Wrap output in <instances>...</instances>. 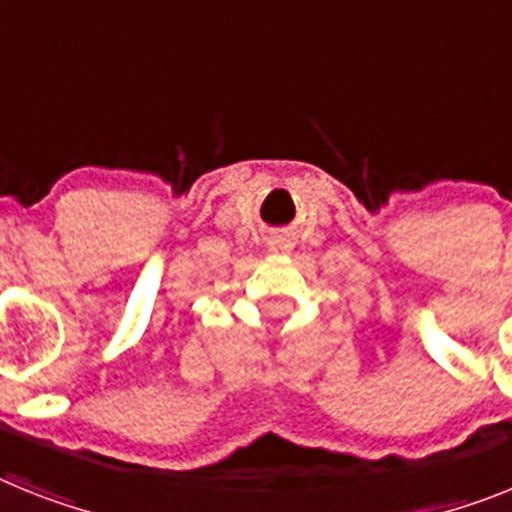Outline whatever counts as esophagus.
<instances>
[{"label": "esophagus", "mask_w": 512, "mask_h": 512, "mask_svg": "<svg viewBox=\"0 0 512 512\" xmlns=\"http://www.w3.org/2000/svg\"><path fill=\"white\" fill-rule=\"evenodd\" d=\"M268 249H270V252H278V255H283V252H289V249H291V236L286 234V231H276V234H270Z\"/></svg>", "instance_id": "1"}]
</instances>
